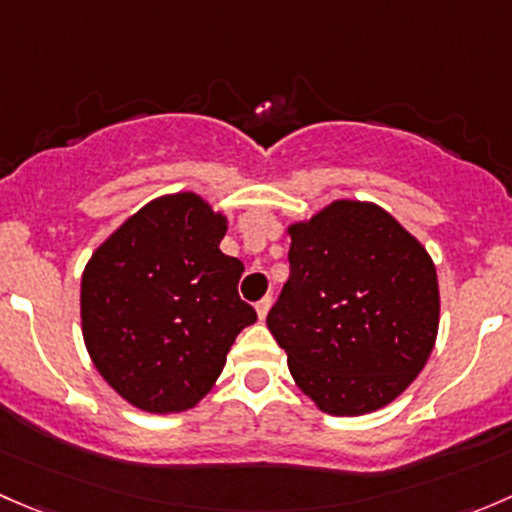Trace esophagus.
<instances>
[{
    "label": "esophagus",
    "instance_id": "obj_1",
    "mask_svg": "<svg viewBox=\"0 0 512 512\" xmlns=\"http://www.w3.org/2000/svg\"><path fill=\"white\" fill-rule=\"evenodd\" d=\"M268 310H271V295H266V298H261L256 303V313H258V320H266Z\"/></svg>",
    "mask_w": 512,
    "mask_h": 512
}]
</instances>
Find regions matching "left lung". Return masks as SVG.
I'll use <instances>...</instances> for the list:
<instances>
[{
  "label": "left lung",
  "instance_id": "obj_1",
  "mask_svg": "<svg viewBox=\"0 0 512 512\" xmlns=\"http://www.w3.org/2000/svg\"><path fill=\"white\" fill-rule=\"evenodd\" d=\"M291 276L268 313L305 397L333 416L387 407L424 370L439 335L429 251L387 209L335 199L293 221Z\"/></svg>",
  "mask_w": 512,
  "mask_h": 512
}]
</instances>
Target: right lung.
I'll list each match as a JSON object with an SVG mask.
<instances>
[{"instance_id":"add662e5","label":"right lung","mask_w":512,"mask_h":512,"mask_svg":"<svg viewBox=\"0 0 512 512\" xmlns=\"http://www.w3.org/2000/svg\"><path fill=\"white\" fill-rule=\"evenodd\" d=\"M226 217L194 192L162 194L93 251L81 330L100 377L135 409L197 407L236 335L256 323L239 298L244 263L221 254Z\"/></svg>"}]
</instances>
